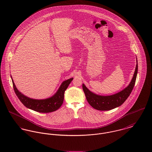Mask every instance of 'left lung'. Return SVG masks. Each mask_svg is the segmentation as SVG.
Segmentation results:
<instances>
[{
    "label": "left lung",
    "mask_w": 152,
    "mask_h": 152,
    "mask_svg": "<svg viewBox=\"0 0 152 152\" xmlns=\"http://www.w3.org/2000/svg\"><path fill=\"white\" fill-rule=\"evenodd\" d=\"M137 61L135 71L129 85L122 91L110 96H100L91 92L85 85L83 84V89L86 95L88 102L94 108L99 110H109L121 106L130 95L134 87L137 74Z\"/></svg>",
    "instance_id": "1"
}]
</instances>
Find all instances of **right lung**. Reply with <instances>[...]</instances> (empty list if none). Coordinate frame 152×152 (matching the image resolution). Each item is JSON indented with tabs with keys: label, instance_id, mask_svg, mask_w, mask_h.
Here are the masks:
<instances>
[{
	"label": "right lung",
	"instance_id": "obj_1",
	"mask_svg": "<svg viewBox=\"0 0 152 152\" xmlns=\"http://www.w3.org/2000/svg\"><path fill=\"white\" fill-rule=\"evenodd\" d=\"M72 79L73 78H72L64 81L57 93L51 98L38 100L29 98L23 95L18 90L12 78L14 91L22 104L27 108L42 113L51 112L60 108L63 103L65 91L72 81Z\"/></svg>",
	"mask_w": 152,
	"mask_h": 152
}]
</instances>
